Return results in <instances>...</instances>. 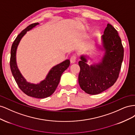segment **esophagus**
Wrapping results in <instances>:
<instances>
[{"instance_id": "obj_1", "label": "esophagus", "mask_w": 135, "mask_h": 135, "mask_svg": "<svg viewBox=\"0 0 135 135\" xmlns=\"http://www.w3.org/2000/svg\"><path fill=\"white\" fill-rule=\"evenodd\" d=\"M76 61V57L75 56H73L70 58V63L74 64Z\"/></svg>"}]
</instances>
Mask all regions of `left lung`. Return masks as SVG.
<instances>
[{
	"label": "left lung",
	"instance_id": "left-lung-1",
	"mask_svg": "<svg viewBox=\"0 0 135 135\" xmlns=\"http://www.w3.org/2000/svg\"><path fill=\"white\" fill-rule=\"evenodd\" d=\"M102 47L97 45L96 51H104L99 62L87 63V55H81L79 61L78 82L80 88L89 95H97L107 90L115 83L123 60L124 49L117 31L108 23L101 36Z\"/></svg>",
	"mask_w": 135,
	"mask_h": 135
}]
</instances>
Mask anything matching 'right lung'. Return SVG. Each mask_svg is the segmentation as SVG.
I'll return each instance as SVG.
<instances>
[{"label":"right lung","instance_id":"obj_1","mask_svg":"<svg viewBox=\"0 0 135 135\" xmlns=\"http://www.w3.org/2000/svg\"><path fill=\"white\" fill-rule=\"evenodd\" d=\"M39 24L38 22L31 24L20 32L16 38L11 47L10 67L16 82L23 93L28 96L37 99H44L50 96L54 93L59 84L61 75L70 65V60H65L63 62L52 68L48 72L46 78L40 81L39 83L34 84L28 82L22 76L16 62L17 49L21 39L26 34L27 31L32 29Z\"/></svg>","mask_w":135,"mask_h":135}]
</instances>
